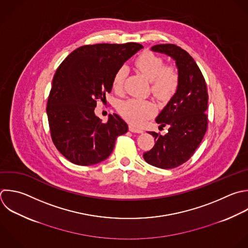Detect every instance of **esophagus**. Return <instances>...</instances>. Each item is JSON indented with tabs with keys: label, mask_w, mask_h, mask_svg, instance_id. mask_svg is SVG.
I'll list each match as a JSON object with an SVG mask.
<instances>
[{
	"label": "esophagus",
	"mask_w": 248,
	"mask_h": 248,
	"mask_svg": "<svg viewBox=\"0 0 248 248\" xmlns=\"http://www.w3.org/2000/svg\"><path fill=\"white\" fill-rule=\"evenodd\" d=\"M129 130H130L131 132H133V133H138V134H141V133H143V131H142L141 129L137 128V127H136V126H134V125H130V126H129Z\"/></svg>",
	"instance_id": "34e87169"
}]
</instances>
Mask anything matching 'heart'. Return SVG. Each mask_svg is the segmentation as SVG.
<instances>
[{"instance_id": "1", "label": "heart", "mask_w": 248, "mask_h": 248, "mask_svg": "<svg viewBox=\"0 0 248 248\" xmlns=\"http://www.w3.org/2000/svg\"><path fill=\"white\" fill-rule=\"evenodd\" d=\"M137 69L151 81V91L159 99L171 97L179 85V74L174 67H165L164 60L152 52L141 53L135 61ZM128 70L120 67L114 74L112 85L115 90H121ZM119 112L134 125L141 126L155 111L153 103L141 99H129L119 105Z\"/></svg>"}]
</instances>
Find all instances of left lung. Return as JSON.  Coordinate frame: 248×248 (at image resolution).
Returning <instances> with one entry per match:
<instances>
[{
	"mask_svg": "<svg viewBox=\"0 0 248 248\" xmlns=\"http://www.w3.org/2000/svg\"><path fill=\"white\" fill-rule=\"evenodd\" d=\"M150 50L175 61L179 85L156 117L159 127L169 126L168 133L155 138L153 148L143 153L144 160L157 168L172 169L185 163L200 145L207 128L208 95L204 78L188 52L175 45H157Z\"/></svg>",
	"mask_w": 248,
	"mask_h": 248,
	"instance_id": "left-lung-1",
	"label": "left lung"
}]
</instances>
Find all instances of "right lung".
Masks as SVG:
<instances>
[{"mask_svg":"<svg viewBox=\"0 0 248 248\" xmlns=\"http://www.w3.org/2000/svg\"><path fill=\"white\" fill-rule=\"evenodd\" d=\"M143 48L140 44H98L74 50L58 67L47 101L52 140L59 152L79 166L106 160L118 136L128 132L118 114L107 123L95 114L97 101L106 99L123 64Z\"/></svg>","mask_w":248,"mask_h":248,"instance_id":"1","label":"right lung"}]
</instances>
